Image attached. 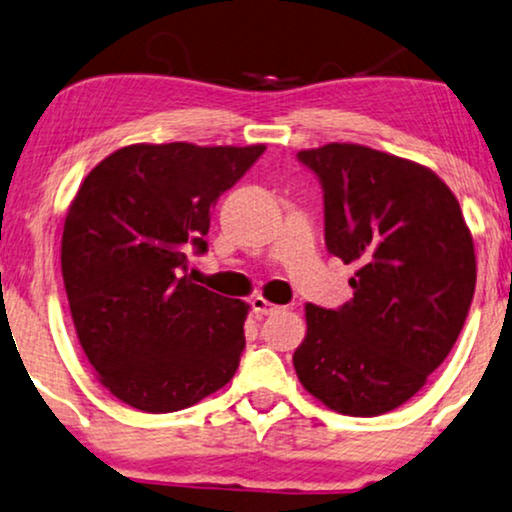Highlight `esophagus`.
Listing matches in <instances>:
<instances>
[{
	"mask_svg": "<svg viewBox=\"0 0 512 512\" xmlns=\"http://www.w3.org/2000/svg\"><path fill=\"white\" fill-rule=\"evenodd\" d=\"M252 309H255L257 314H274V312H278V304H271L269 300H264L262 295H257V297H252Z\"/></svg>",
	"mask_w": 512,
	"mask_h": 512,
	"instance_id": "34e87169",
	"label": "esophagus"
}]
</instances>
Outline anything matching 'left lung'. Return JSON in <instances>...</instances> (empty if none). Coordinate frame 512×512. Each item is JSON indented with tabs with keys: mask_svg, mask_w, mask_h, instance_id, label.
<instances>
[{
	"mask_svg": "<svg viewBox=\"0 0 512 512\" xmlns=\"http://www.w3.org/2000/svg\"><path fill=\"white\" fill-rule=\"evenodd\" d=\"M297 160L319 177L328 252L359 269L342 307H304L295 373L328 409L380 416L409 401L456 345L475 295L472 236L428 167L359 144Z\"/></svg>",
	"mask_w": 512,
	"mask_h": 512,
	"instance_id": "left-lung-1",
	"label": "left lung"
}]
</instances>
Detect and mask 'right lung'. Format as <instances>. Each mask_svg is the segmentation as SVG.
I'll return each mask as SVG.
<instances>
[{
  "label": "right lung",
  "mask_w": 512,
  "mask_h": 512,
  "mask_svg": "<svg viewBox=\"0 0 512 512\" xmlns=\"http://www.w3.org/2000/svg\"><path fill=\"white\" fill-rule=\"evenodd\" d=\"M264 146L134 144L101 160L66 215L61 271L89 364L113 397L172 413L234 378L248 304L186 274L210 210Z\"/></svg>",
  "instance_id": "right-lung-1"
}]
</instances>
